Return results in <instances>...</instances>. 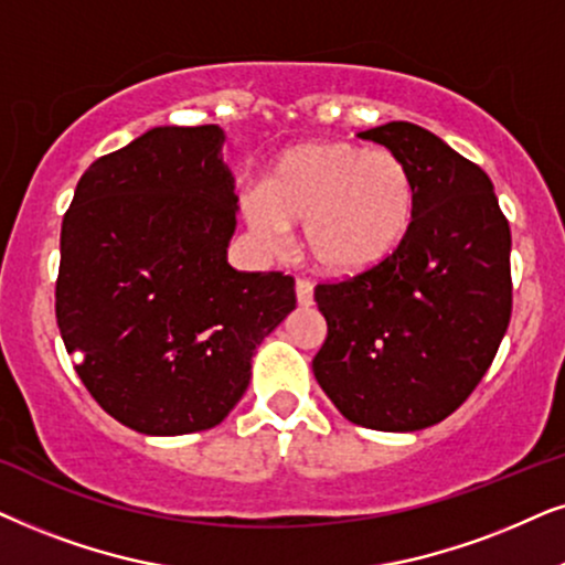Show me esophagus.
<instances>
[{
    "instance_id": "esophagus-1",
    "label": "esophagus",
    "mask_w": 565,
    "mask_h": 565,
    "mask_svg": "<svg viewBox=\"0 0 565 565\" xmlns=\"http://www.w3.org/2000/svg\"><path fill=\"white\" fill-rule=\"evenodd\" d=\"M295 289H297V302L302 307H310L312 305V284L307 281V278H297Z\"/></svg>"
}]
</instances>
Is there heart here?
I'll use <instances>...</instances> for the list:
<instances>
[{"label":"heart","instance_id":"obj_1","mask_svg":"<svg viewBox=\"0 0 565 565\" xmlns=\"http://www.w3.org/2000/svg\"><path fill=\"white\" fill-rule=\"evenodd\" d=\"M411 170L395 152L349 141L291 149L247 195L245 220L268 250L302 224L305 250L320 268L356 274L385 260L413 222Z\"/></svg>","mask_w":565,"mask_h":565}]
</instances>
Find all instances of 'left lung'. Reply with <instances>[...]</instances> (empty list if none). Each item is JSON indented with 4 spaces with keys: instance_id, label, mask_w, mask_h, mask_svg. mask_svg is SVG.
<instances>
[{
    "instance_id": "obj_1",
    "label": "left lung",
    "mask_w": 565,
    "mask_h": 565,
    "mask_svg": "<svg viewBox=\"0 0 565 565\" xmlns=\"http://www.w3.org/2000/svg\"><path fill=\"white\" fill-rule=\"evenodd\" d=\"M405 162L413 222L377 266L322 281L315 380L353 424L418 431L468 401L511 320V232L491 178L408 120L361 131Z\"/></svg>"
}]
</instances>
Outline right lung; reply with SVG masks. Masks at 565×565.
I'll list each match as a JSON object with an SVG mask.
<instances>
[{"instance_id": "add662e5", "label": "right lung", "mask_w": 565, "mask_h": 565, "mask_svg": "<svg viewBox=\"0 0 565 565\" xmlns=\"http://www.w3.org/2000/svg\"><path fill=\"white\" fill-rule=\"evenodd\" d=\"M220 126H160L95 160L62 222L56 322L82 385L139 434L224 420L295 276L227 263L235 178Z\"/></svg>"}]
</instances>
